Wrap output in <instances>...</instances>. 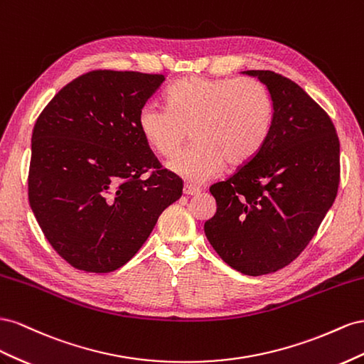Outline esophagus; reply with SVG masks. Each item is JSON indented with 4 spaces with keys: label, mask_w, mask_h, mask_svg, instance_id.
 Returning a JSON list of instances; mask_svg holds the SVG:
<instances>
[{
    "label": "esophagus",
    "mask_w": 364,
    "mask_h": 364,
    "mask_svg": "<svg viewBox=\"0 0 364 364\" xmlns=\"http://www.w3.org/2000/svg\"><path fill=\"white\" fill-rule=\"evenodd\" d=\"M201 191L198 189V188H195V186H191V184H186L184 186V195H188V196H195V195H198Z\"/></svg>",
    "instance_id": "obj_1"
}]
</instances>
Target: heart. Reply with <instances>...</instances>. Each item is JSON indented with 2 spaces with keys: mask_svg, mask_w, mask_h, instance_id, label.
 Returning <instances> with one entry per match:
<instances>
[{
  "mask_svg": "<svg viewBox=\"0 0 364 364\" xmlns=\"http://www.w3.org/2000/svg\"><path fill=\"white\" fill-rule=\"evenodd\" d=\"M274 119L268 88L257 79L186 77L168 91V107L146 102L139 128L149 146L171 159L189 137L195 143L169 163L191 184L212 180L224 168L241 166L264 148Z\"/></svg>",
  "mask_w": 364,
  "mask_h": 364,
  "instance_id": "1",
  "label": "heart"
}]
</instances>
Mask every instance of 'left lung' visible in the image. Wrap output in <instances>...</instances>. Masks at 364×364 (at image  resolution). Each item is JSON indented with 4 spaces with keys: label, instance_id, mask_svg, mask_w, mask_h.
I'll return each mask as SVG.
<instances>
[{
    "label": "left lung",
    "instance_id": "1",
    "mask_svg": "<svg viewBox=\"0 0 364 364\" xmlns=\"http://www.w3.org/2000/svg\"><path fill=\"white\" fill-rule=\"evenodd\" d=\"M274 105L269 137L253 160L210 186L216 213L204 224L223 261L248 276L291 264L313 240L340 183V141L325 109L296 82L248 70Z\"/></svg>",
    "mask_w": 364,
    "mask_h": 364
}]
</instances>
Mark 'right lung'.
Here are the masks:
<instances>
[{
	"mask_svg": "<svg viewBox=\"0 0 364 364\" xmlns=\"http://www.w3.org/2000/svg\"><path fill=\"white\" fill-rule=\"evenodd\" d=\"M163 80L95 70L71 80L39 114L28 203L47 241L71 267L88 273L120 268L183 195L181 178L163 169L139 128L140 108Z\"/></svg>",
	"mask_w": 364,
	"mask_h": 364,
	"instance_id": "right-lung-1",
	"label": "right lung"
}]
</instances>
